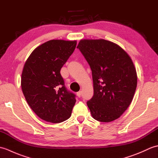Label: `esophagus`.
<instances>
[{"label": "esophagus", "instance_id": "obj_1", "mask_svg": "<svg viewBox=\"0 0 158 158\" xmlns=\"http://www.w3.org/2000/svg\"><path fill=\"white\" fill-rule=\"evenodd\" d=\"M77 96L78 97H81V91H79V92H77Z\"/></svg>", "mask_w": 158, "mask_h": 158}]
</instances>
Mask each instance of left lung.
<instances>
[{"mask_svg": "<svg viewBox=\"0 0 158 158\" xmlns=\"http://www.w3.org/2000/svg\"><path fill=\"white\" fill-rule=\"evenodd\" d=\"M92 70L94 96L87 105L94 119L110 122L125 112L137 85L136 69L130 56L116 43L83 39L77 47Z\"/></svg>", "mask_w": 158, "mask_h": 158, "instance_id": "1", "label": "left lung"}]
</instances>
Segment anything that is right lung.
Returning a JSON list of instances; mask_svg holds the SVG:
<instances>
[{"label":"right lung","instance_id":"1","mask_svg":"<svg viewBox=\"0 0 158 158\" xmlns=\"http://www.w3.org/2000/svg\"><path fill=\"white\" fill-rule=\"evenodd\" d=\"M76 45L77 41L50 40L37 47L23 66V95L36 115L46 122L60 123L71 115L75 95L66 89L60 70Z\"/></svg>","mask_w":158,"mask_h":158}]
</instances>
